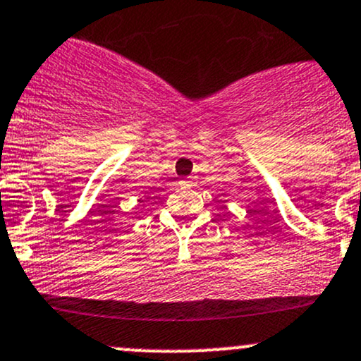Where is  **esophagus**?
Masks as SVG:
<instances>
[{"instance_id":"1","label":"esophagus","mask_w":361,"mask_h":361,"mask_svg":"<svg viewBox=\"0 0 361 361\" xmlns=\"http://www.w3.org/2000/svg\"><path fill=\"white\" fill-rule=\"evenodd\" d=\"M185 183H187V181H181V185H185Z\"/></svg>"}]
</instances>
